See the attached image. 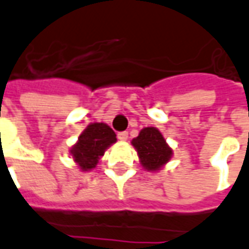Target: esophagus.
Instances as JSON below:
<instances>
[{"mask_svg":"<svg viewBox=\"0 0 249 249\" xmlns=\"http://www.w3.org/2000/svg\"><path fill=\"white\" fill-rule=\"evenodd\" d=\"M117 139H119L120 141H126V140H128V132H120V133L117 134Z\"/></svg>","mask_w":249,"mask_h":249,"instance_id":"esophagus-1","label":"esophagus"}]
</instances>
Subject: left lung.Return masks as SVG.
Listing matches in <instances>:
<instances>
[{
	"instance_id": "8db88e82",
	"label": "left lung",
	"mask_w": 249,
	"mask_h": 249,
	"mask_svg": "<svg viewBox=\"0 0 249 249\" xmlns=\"http://www.w3.org/2000/svg\"><path fill=\"white\" fill-rule=\"evenodd\" d=\"M132 145L139 154L141 166L152 173L161 170L173 157V149L154 126H146L140 130L139 136L132 140Z\"/></svg>"
}]
</instances>
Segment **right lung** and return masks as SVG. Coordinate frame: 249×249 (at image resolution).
<instances>
[{
  "label": "right lung",
  "mask_w": 249,
  "mask_h": 249,
  "mask_svg": "<svg viewBox=\"0 0 249 249\" xmlns=\"http://www.w3.org/2000/svg\"><path fill=\"white\" fill-rule=\"evenodd\" d=\"M117 141L116 133L106 123H91L70 149L73 162L82 171H91L110 145Z\"/></svg>",
  "instance_id": "obj_1"
}]
</instances>
